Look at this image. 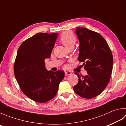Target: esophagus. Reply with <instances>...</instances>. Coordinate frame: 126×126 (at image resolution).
Listing matches in <instances>:
<instances>
[{
	"label": "esophagus",
	"instance_id": "esophagus-1",
	"mask_svg": "<svg viewBox=\"0 0 126 126\" xmlns=\"http://www.w3.org/2000/svg\"><path fill=\"white\" fill-rule=\"evenodd\" d=\"M71 74H72V73H71L70 71H65V76H68V75H70Z\"/></svg>",
	"mask_w": 126,
	"mask_h": 126
}]
</instances>
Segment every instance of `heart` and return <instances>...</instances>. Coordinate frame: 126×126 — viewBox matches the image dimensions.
I'll return each mask as SVG.
<instances>
[{"mask_svg":"<svg viewBox=\"0 0 126 126\" xmlns=\"http://www.w3.org/2000/svg\"><path fill=\"white\" fill-rule=\"evenodd\" d=\"M60 41L67 49L73 48L76 43L77 39L75 35L71 32H65L61 35Z\"/></svg>","mask_w":126,"mask_h":126,"instance_id":"obj_1","label":"heart"}]
</instances>
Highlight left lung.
Wrapping results in <instances>:
<instances>
[{"instance_id": "obj_1", "label": "left lung", "mask_w": 126, "mask_h": 126, "mask_svg": "<svg viewBox=\"0 0 126 126\" xmlns=\"http://www.w3.org/2000/svg\"><path fill=\"white\" fill-rule=\"evenodd\" d=\"M76 32L80 43L78 60L83 63L87 75L75 73L78 82L73 89L83 98H93L101 94L110 81L112 54L105 39L98 33L80 27H77Z\"/></svg>"}]
</instances>
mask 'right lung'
Returning a JSON list of instances; mask_svg holds the SVG:
<instances>
[{
  "label": "right lung",
  "instance_id": "1",
  "mask_svg": "<svg viewBox=\"0 0 126 126\" xmlns=\"http://www.w3.org/2000/svg\"><path fill=\"white\" fill-rule=\"evenodd\" d=\"M57 35V33H38L23 42L17 50L14 66L15 78L23 93L38 103L53 99L65 76L63 71H47L44 62L50 56Z\"/></svg>",
  "mask_w": 126,
  "mask_h": 126
}]
</instances>
